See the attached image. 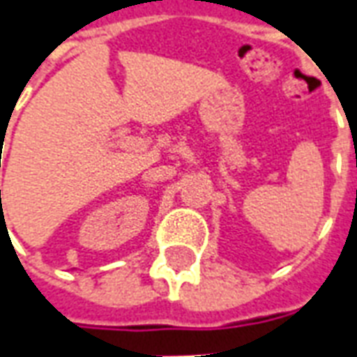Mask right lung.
Masks as SVG:
<instances>
[{
  "mask_svg": "<svg viewBox=\"0 0 357 357\" xmlns=\"http://www.w3.org/2000/svg\"><path fill=\"white\" fill-rule=\"evenodd\" d=\"M0 193H1V191H0Z\"/></svg>",
  "mask_w": 357,
  "mask_h": 357,
  "instance_id": "1",
  "label": "right lung"
}]
</instances>
